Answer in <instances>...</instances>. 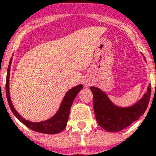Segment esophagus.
<instances>
[{"mask_svg":"<svg viewBox=\"0 0 156 156\" xmlns=\"http://www.w3.org/2000/svg\"><path fill=\"white\" fill-rule=\"evenodd\" d=\"M85 85H86V86H90V81L88 80H85Z\"/></svg>","mask_w":156,"mask_h":156,"instance_id":"esophagus-1","label":"esophagus"}]
</instances>
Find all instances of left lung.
I'll list each match as a JSON object with an SVG mask.
<instances>
[{"mask_svg":"<svg viewBox=\"0 0 156 156\" xmlns=\"http://www.w3.org/2000/svg\"><path fill=\"white\" fill-rule=\"evenodd\" d=\"M90 89L93 93L94 111L97 123L109 132H119L143 115L148 107L151 94V86L149 85L146 93L138 102L129 107H120L111 102L101 90L95 86Z\"/></svg>","mask_w":156,"mask_h":156,"instance_id":"1","label":"left lung"}]
</instances>
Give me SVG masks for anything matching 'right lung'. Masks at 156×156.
<instances>
[{
  "instance_id": "add662e5",
  "label": "right lung",
  "mask_w": 156,
  "mask_h": 156,
  "mask_svg": "<svg viewBox=\"0 0 156 156\" xmlns=\"http://www.w3.org/2000/svg\"><path fill=\"white\" fill-rule=\"evenodd\" d=\"M12 59L10 61V64L7 69V76H6V83H5V93H6V98H7L8 104L11 108V111L16 115L18 120L21 123H23L25 126L32 129L36 132H41L43 134H57L61 132L66 128L69 118L70 107L72 105L74 100L76 98V95L79 91L83 88L82 85H78L76 87L70 89L67 92L63 101L61 102V106L59 108L58 111L55 113L54 116L50 118L48 120L41 121V122H31L29 120H27L21 117L18 114L17 111L15 110L14 106L11 102V97H10V90H9V81H10V70H11V64Z\"/></svg>"
}]
</instances>
